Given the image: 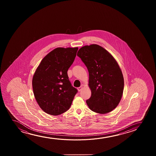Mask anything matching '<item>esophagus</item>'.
<instances>
[{
    "label": "esophagus",
    "instance_id": "obj_1",
    "mask_svg": "<svg viewBox=\"0 0 156 156\" xmlns=\"http://www.w3.org/2000/svg\"><path fill=\"white\" fill-rule=\"evenodd\" d=\"M82 89H83V87H82V86H80V87H79L78 88V91H79V92L81 91Z\"/></svg>",
    "mask_w": 156,
    "mask_h": 156
}]
</instances>
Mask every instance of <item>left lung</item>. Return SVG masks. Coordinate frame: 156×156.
<instances>
[{
    "label": "left lung",
    "instance_id": "1",
    "mask_svg": "<svg viewBox=\"0 0 156 156\" xmlns=\"http://www.w3.org/2000/svg\"><path fill=\"white\" fill-rule=\"evenodd\" d=\"M89 73L92 95L86 100L92 111L105 114L117 107L122 98L124 80L117 62L107 50L96 44L85 46L77 53Z\"/></svg>",
    "mask_w": 156,
    "mask_h": 156
}]
</instances>
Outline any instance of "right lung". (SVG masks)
I'll return each instance as SVG.
<instances>
[{"mask_svg": "<svg viewBox=\"0 0 156 156\" xmlns=\"http://www.w3.org/2000/svg\"><path fill=\"white\" fill-rule=\"evenodd\" d=\"M78 47H58L41 61L32 79L34 97L41 109L51 115L64 113L70 107L78 90L67 71L76 56Z\"/></svg>", "mask_w": 156, "mask_h": 156, "instance_id": "1", "label": "right lung"}]
</instances>
